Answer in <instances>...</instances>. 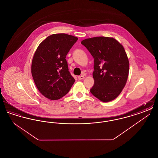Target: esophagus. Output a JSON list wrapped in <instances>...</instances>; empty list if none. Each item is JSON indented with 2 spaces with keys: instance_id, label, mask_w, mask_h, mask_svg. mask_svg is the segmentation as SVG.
I'll return each mask as SVG.
<instances>
[{
  "instance_id": "34e87169",
  "label": "esophagus",
  "mask_w": 158,
  "mask_h": 158,
  "mask_svg": "<svg viewBox=\"0 0 158 158\" xmlns=\"http://www.w3.org/2000/svg\"><path fill=\"white\" fill-rule=\"evenodd\" d=\"M77 77H78V79H79V80H82V79H83L85 78V77H84V76L83 75L79 76Z\"/></svg>"
}]
</instances>
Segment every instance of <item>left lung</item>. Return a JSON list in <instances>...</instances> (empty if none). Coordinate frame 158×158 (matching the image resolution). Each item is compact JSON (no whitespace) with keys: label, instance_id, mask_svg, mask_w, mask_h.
Listing matches in <instances>:
<instances>
[{"label":"left lung","instance_id":"left-lung-1","mask_svg":"<svg viewBox=\"0 0 158 158\" xmlns=\"http://www.w3.org/2000/svg\"><path fill=\"white\" fill-rule=\"evenodd\" d=\"M94 59V85L91 94L102 102L117 98L124 88L129 73V61L123 46L113 38H87L82 41Z\"/></svg>","mask_w":158,"mask_h":158}]
</instances>
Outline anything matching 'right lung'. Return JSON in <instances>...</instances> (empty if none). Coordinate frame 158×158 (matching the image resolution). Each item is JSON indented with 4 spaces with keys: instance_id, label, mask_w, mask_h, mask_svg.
Returning <instances> with one entry per match:
<instances>
[{
    "instance_id": "right-lung-1",
    "label": "right lung",
    "mask_w": 158,
    "mask_h": 158,
    "mask_svg": "<svg viewBox=\"0 0 158 158\" xmlns=\"http://www.w3.org/2000/svg\"><path fill=\"white\" fill-rule=\"evenodd\" d=\"M77 39L66 34H56L38 45L32 59L31 73L38 89L46 98H62L75 82L66 57Z\"/></svg>"
}]
</instances>
